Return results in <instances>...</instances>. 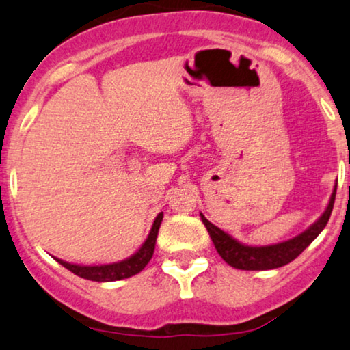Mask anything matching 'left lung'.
Listing matches in <instances>:
<instances>
[{"mask_svg": "<svg viewBox=\"0 0 350 350\" xmlns=\"http://www.w3.org/2000/svg\"><path fill=\"white\" fill-rule=\"evenodd\" d=\"M336 187L329 197V203L325 213L312 224L309 229L302 232L295 239L282 241V243L275 245H265V246H250L240 243L234 237L219 229L208 221L206 217L200 213L202 221L206 227L209 237H211L214 246H216L217 253L221 258L226 260L227 264L235 269L241 270H269V269H278L282 265L290 264L295 260L312 241H314L321 230L327 226L329 216H332L334 198H336Z\"/></svg>", "mask_w": 350, "mask_h": 350, "instance_id": "left-lung-1", "label": "left lung"}]
</instances>
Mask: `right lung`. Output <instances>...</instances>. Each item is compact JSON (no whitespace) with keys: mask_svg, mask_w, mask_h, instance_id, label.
Segmentation results:
<instances>
[{"mask_svg":"<svg viewBox=\"0 0 350 350\" xmlns=\"http://www.w3.org/2000/svg\"><path fill=\"white\" fill-rule=\"evenodd\" d=\"M161 221H163V213H160L155 217V221H153V226L150 229V234H148L141 248H139L133 256H129L128 259L120 260V262L104 264V265H80V264L65 262V260L57 259V258L54 259L57 260L59 264H62L65 269H68L70 272H73L75 275L86 278V280L116 282V280H123V278H129L141 272V270L148 264V260L152 259L153 250H155V243H157L158 229H160Z\"/></svg>","mask_w":350,"mask_h":350,"instance_id":"right-lung-1","label":"right lung"}]
</instances>
